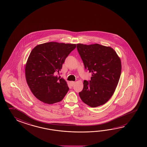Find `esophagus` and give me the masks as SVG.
<instances>
[{
	"instance_id": "obj_1",
	"label": "esophagus",
	"mask_w": 147,
	"mask_h": 147,
	"mask_svg": "<svg viewBox=\"0 0 147 147\" xmlns=\"http://www.w3.org/2000/svg\"><path fill=\"white\" fill-rule=\"evenodd\" d=\"M75 82H73V81H71V82H70V84H71V86H73L74 84H75Z\"/></svg>"
}]
</instances>
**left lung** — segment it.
Instances as JSON below:
<instances>
[{"label":"left lung","instance_id":"obj_1","mask_svg":"<svg viewBox=\"0 0 147 147\" xmlns=\"http://www.w3.org/2000/svg\"><path fill=\"white\" fill-rule=\"evenodd\" d=\"M85 68L92 73L91 80L84 81L80 99L91 107L105 104L113 94L121 74L119 57L110 47L95 44H77Z\"/></svg>","mask_w":147,"mask_h":147}]
</instances>
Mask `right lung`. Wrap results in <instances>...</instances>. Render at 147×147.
Instances as JSON below:
<instances>
[{"mask_svg":"<svg viewBox=\"0 0 147 147\" xmlns=\"http://www.w3.org/2000/svg\"><path fill=\"white\" fill-rule=\"evenodd\" d=\"M76 44L49 42L34 48L25 65L28 86L36 98L47 104L61 101L69 90L67 82L58 78L65 59Z\"/></svg>","mask_w":147,"mask_h":147,"instance_id":"right-lung-1","label":"right lung"}]
</instances>
